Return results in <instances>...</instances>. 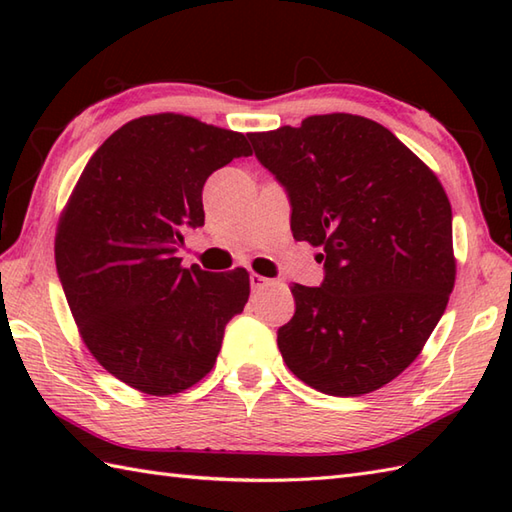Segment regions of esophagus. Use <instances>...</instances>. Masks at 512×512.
Segmentation results:
<instances>
[{
	"label": "esophagus",
	"instance_id": "esophagus-1",
	"mask_svg": "<svg viewBox=\"0 0 512 512\" xmlns=\"http://www.w3.org/2000/svg\"><path fill=\"white\" fill-rule=\"evenodd\" d=\"M268 284H270V279L257 275V273H250V288H253V290H262Z\"/></svg>",
	"mask_w": 512,
	"mask_h": 512
}]
</instances>
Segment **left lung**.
<instances>
[{
  "mask_svg": "<svg viewBox=\"0 0 512 512\" xmlns=\"http://www.w3.org/2000/svg\"><path fill=\"white\" fill-rule=\"evenodd\" d=\"M284 184L292 237L321 246L319 288L295 284L277 332L303 383L363 396L416 361L455 284L451 202L440 180L387 127L354 114L248 134Z\"/></svg>",
  "mask_w": 512,
  "mask_h": 512,
  "instance_id": "1",
  "label": "left lung"
}]
</instances>
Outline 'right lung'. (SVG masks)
<instances>
[{
	"label": "right lung",
	"mask_w": 512,
	"mask_h": 512,
	"mask_svg": "<svg viewBox=\"0 0 512 512\" xmlns=\"http://www.w3.org/2000/svg\"><path fill=\"white\" fill-rule=\"evenodd\" d=\"M244 134L182 114L140 116L94 151L54 237V262L81 339L107 372L171 396L211 372L224 328L244 310V268H182L184 231L204 224L202 187Z\"/></svg>",
	"instance_id": "add662e5"
}]
</instances>
